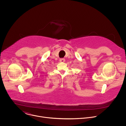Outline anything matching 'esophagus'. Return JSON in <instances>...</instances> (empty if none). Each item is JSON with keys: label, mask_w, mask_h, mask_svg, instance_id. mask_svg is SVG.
<instances>
[{"label": "esophagus", "mask_w": 126, "mask_h": 126, "mask_svg": "<svg viewBox=\"0 0 126 126\" xmlns=\"http://www.w3.org/2000/svg\"><path fill=\"white\" fill-rule=\"evenodd\" d=\"M65 61V60L64 58H61V59H60V62H64Z\"/></svg>", "instance_id": "34e87169"}]
</instances>
